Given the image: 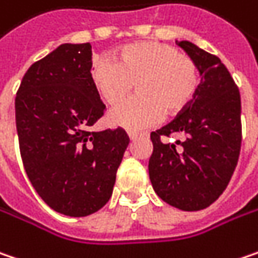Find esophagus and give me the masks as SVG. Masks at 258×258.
<instances>
[{
	"label": "esophagus",
	"mask_w": 258,
	"mask_h": 258,
	"mask_svg": "<svg viewBox=\"0 0 258 258\" xmlns=\"http://www.w3.org/2000/svg\"><path fill=\"white\" fill-rule=\"evenodd\" d=\"M127 136H129L131 141H135V139L139 138V135H138V134H134V132H127Z\"/></svg>",
	"instance_id": "34e87169"
}]
</instances>
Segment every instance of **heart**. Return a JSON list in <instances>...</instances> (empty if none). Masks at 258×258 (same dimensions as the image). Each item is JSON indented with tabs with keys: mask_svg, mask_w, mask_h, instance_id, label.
Instances as JSON below:
<instances>
[{
	"mask_svg": "<svg viewBox=\"0 0 258 258\" xmlns=\"http://www.w3.org/2000/svg\"><path fill=\"white\" fill-rule=\"evenodd\" d=\"M116 59L98 58L91 65V80L101 98L119 104L134 90L138 97L110 111L109 120L131 132L154 126L164 116L181 113L200 85L198 65L173 46L139 42L122 47Z\"/></svg>",
	"mask_w": 258,
	"mask_h": 258,
	"instance_id": "b5f03b06",
	"label": "heart"
}]
</instances>
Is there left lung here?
I'll return each instance as SVG.
<instances>
[{
	"mask_svg": "<svg viewBox=\"0 0 258 258\" xmlns=\"http://www.w3.org/2000/svg\"><path fill=\"white\" fill-rule=\"evenodd\" d=\"M198 65L202 81L191 103L173 122L151 132L149 180L165 203L200 211L225 190L241 149V97L221 59L191 42H175ZM183 138L175 144L161 138Z\"/></svg>",
	"mask_w": 258,
	"mask_h": 258,
	"instance_id": "obj_1",
	"label": "left lung"
}]
</instances>
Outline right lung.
<instances>
[{
    "instance_id": "1",
    "label": "right lung",
    "mask_w": 258,
    "mask_h": 258,
    "mask_svg": "<svg viewBox=\"0 0 258 258\" xmlns=\"http://www.w3.org/2000/svg\"><path fill=\"white\" fill-rule=\"evenodd\" d=\"M91 45L63 43L34 62L16 96L20 154L30 183L67 216L101 209L113 193L129 136L91 132L106 106L91 80Z\"/></svg>"
}]
</instances>
